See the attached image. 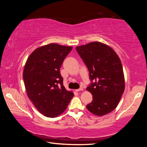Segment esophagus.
Here are the masks:
<instances>
[{
  "label": "esophagus",
  "mask_w": 147,
  "mask_h": 147,
  "mask_svg": "<svg viewBox=\"0 0 147 147\" xmlns=\"http://www.w3.org/2000/svg\"><path fill=\"white\" fill-rule=\"evenodd\" d=\"M83 91V88H79L78 89H76V92H79V91Z\"/></svg>",
  "instance_id": "esophagus-1"
}]
</instances>
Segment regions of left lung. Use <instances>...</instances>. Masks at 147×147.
I'll list each match as a JSON object with an SVG mask.
<instances>
[{"label": "left lung", "instance_id": "8db88e82", "mask_svg": "<svg viewBox=\"0 0 147 147\" xmlns=\"http://www.w3.org/2000/svg\"><path fill=\"white\" fill-rule=\"evenodd\" d=\"M86 65L91 83L87 90L93 100L86 106L94 115L102 116L116 108L125 88L121 59L114 50L98 41L76 47Z\"/></svg>", "mask_w": 147, "mask_h": 147}]
</instances>
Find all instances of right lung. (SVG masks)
I'll list each match as a JSON object with an SVG mask.
<instances>
[{
    "label": "right lung",
    "mask_w": 147,
    "mask_h": 147,
    "mask_svg": "<svg viewBox=\"0 0 147 147\" xmlns=\"http://www.w3.org/2000/svg\"><path fill=\"white\" fill-rule=\"evenodd\" d=\"M72 47L50 43L36 49L27 59L23 71L28 98L36 109L54 118L67 108L74 94L63 85L59 69Z\"/></svg>",
    "instance_id": "right-lung-1"
}]
</instances>
